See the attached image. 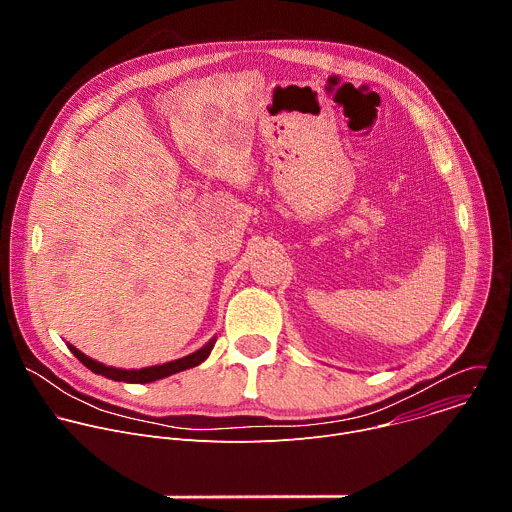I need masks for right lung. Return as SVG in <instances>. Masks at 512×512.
Segmentation results:
<instances>
[{
  "label": "right lung",
  "mask_w": 512,
  "mask_h": 512,
  "mask_svg": "<svg viewBox=\"0 0 512 512\" xmlns=\"http://www.w3.org/2000/svg\"><path fill=\"white\" fill-rule=\"evenodd\" d=\"M214 346V340H210L206 346H202L200 350L184 356V358H178V360H172V362H166V364H158V367H148V369H139V371H123V369H113V367H105V364L85 356L81 350H77L75 346H70V352L75 354L87 369H91L93 373L97 375H103L107 379H113V381H123V383H152V381H158V379H164V377H170L174 373H180V371H186V369H192L196 367V364H200L202 360H206V356L210 354Z\"/></svg>",
  "instance_id": "add662e5"
}]
</instances>
